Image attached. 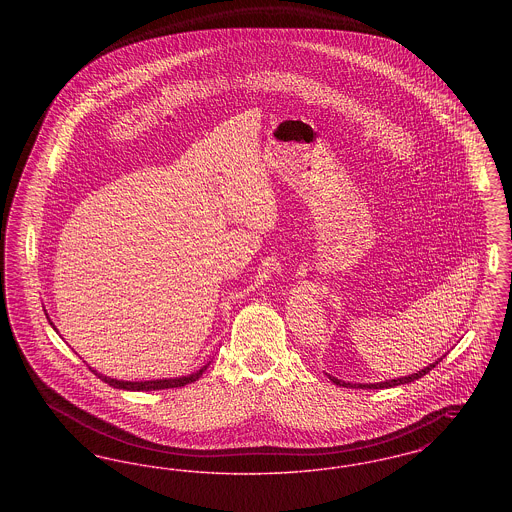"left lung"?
Here are the masks:
<instances>
[{"mask_svg": "<svg viewBox=\"0 0 512 512\" xmlns=\"http://www.w3.org/2000/svg\"><path fill=\"white\" fill-rule=\"evenodd\" d=\"M441 359H438L436 363H432V365L426 366V368H422V370H418V372H414V374H409V376H403V378H393V380H386V382H376V384H351V382H343V380H338V378H334V376H330V374H326L336 386H341V388H361V390H382V388H395V386H401V384H409V382H414V380H418V378H422L424 374H428L432 368H436Z\"/></svg>", "mask_w": 512, "mask_h": 512, "instance_id": "obj_1", "label": "left lung"}]
</instances>
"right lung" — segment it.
<instances>
[{
    "mask_svg": "<svg viewBox=\"0 0 512 512\" xmlns=\"http://www.w3.org/2000/svg\"><path fill=\"white\" fill-rule=\"evenodd\" d=\"M48 317V313H46ZM49 324L55 328V324L51 322V318L48 317ZM211 365V361L205 366H201L199 370H195L194 374H188V376H180V378H163V380H146V382H128V380H117V378H109V376H103L98 370H94L90 366V370L98 376L99 380H103L105 384H109L111 388H117V390H128V391H153V390H169V388H182L186 384H192L195 380H199V376L207 370V366Z\"/></svg>",
    "mask_w": 512,
    "mask_h": 512,
    "instance_id": "right-lung-1",
    "label": "right lung"
}]
</instances>
